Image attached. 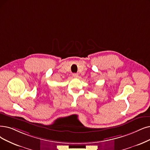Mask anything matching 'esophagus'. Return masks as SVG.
Segmentation results:
<instances>
[{"label":"esophagus","instance_id":"obj_1","mask_svg":"<svg viewBox=\"0 0 150 150\" xmlns=\"http://www.w3.org/2000/svg\"><path fill=\"white\" fill-rule=\"evenodd\" d=\"M73 76L74 77H78L79 74H77V73H73Z\"/></svg>","mask_w":150,"mask_h":150}]
</instances>
